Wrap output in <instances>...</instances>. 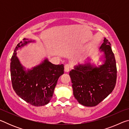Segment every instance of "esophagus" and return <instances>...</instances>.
<instances>
[{
  "label": "esophagus",
  "instance_id": "1",
  "mask_svg": "<svg viewBox=\"0 0 129 129\" xmlns=\"http://www.w3.org/2000/svg\"><path fill=\"white\" fill-rule=\"evenodd\" d=\"M71 68V65L68 64H66L64 66V71L65 72H68L69 71L70 69Z\"/></svg>",
  "mask_w": 129,
  "mask_h": 129
}]
</instances>
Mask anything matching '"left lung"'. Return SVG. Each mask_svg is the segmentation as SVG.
I'll list each match as a JSON object with an SVG mask.
<instances>
[{
    "instance_id": "8db88e82",
    "label": "left lung",
    "mask_w": 129,
    "mask_h": 129,
    "mask_svg": "<svg viewBox=\"0 0 129 129\" xmlns=\"http://www.w3.org/2000/svg\"><path fill=\"white\" fill-rule=\"evenodd\" d=\"M111 44L106 38L100 47L104 63L94 67L90 62L79 64L70 71L73 95L80 104L95 106L112 92L117 80V67Z\"/></svg>"
}]
</instances>
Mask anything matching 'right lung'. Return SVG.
I'll use <instances>...</instances> for the list:
<instances>
[{"mask_svg":"<svg viewBox=\"0 0 129 129\" xmlns=\"http://www.w3.org/2000/svg\"><path fill=\"white\" fill-rule=\"evenodd\" d=\"M32 41L24 39L15 48L11 59V77L13 89L17 95L32 105L40 106L51 101L64 68L63 64H53L46 58L32 69L24 70L16 56L17 51Z\"/></svg>","mask_w":129,"mask_h":129,"instance_id":"right-lung-1","label":"right lung"}]
</instances>
